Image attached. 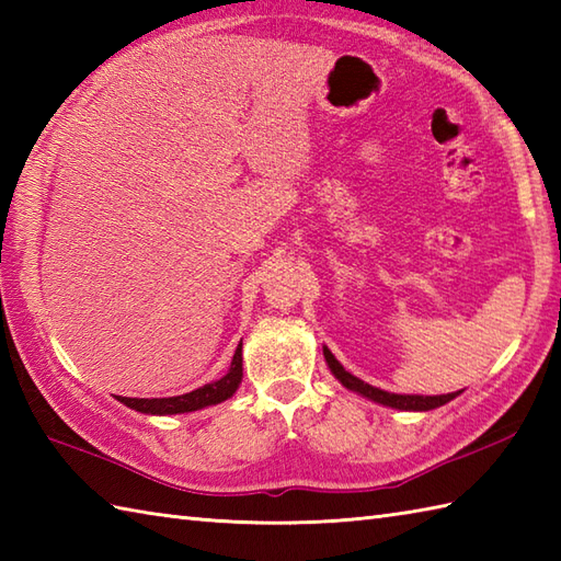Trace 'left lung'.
Masks as SVG:
<instances>
[{"label": "left lung", "mask_w": 561, "mask_h": 561, "mask_svg": "<svg viewBox=\"0 0 561 561\" xmlns=\"http://www.w3.org/2000/svg\"><path fill=\"white\" fill-rule=\"evenodd\" d=\"M323 354H325V364L332 371V376H335L340 383L356 392V396H362L366 400L371 402H378L383 404V408H392V410H404V412H428V410H436L440 408V404L450 402L453 398H458L462 390H456V392H446V396H398V392H388V390H380L376 386H368L364 383L362 378L352 376L347 368H344L337 359L335 354H332L328 347H323Z\"/></svg>", "instance_id": "obj_1"}]
</instances>
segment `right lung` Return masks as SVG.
<instances>
[{"mask_svg":"<svg viewBox=\"0 0 561 561\" xmlns=\"http://www.w3.org/2000/svg\"><path fill=\"white\" fill-rule=\"evenodd\" d=\"M243 344H238L236 354L231 359L229 371H226L219 380H211V383H205L202 388L185 392V396H173V398H123L115 396L117 402H123L125 408L141 412V414H183V412H197L205 410L209 404H219L224 400L233 398V392L238 390L243 380Z\"/></svg>","mask_w":561,"mask_h":561,"instance_id":"right-lung-1","label":"right lung"}]
</instances>
